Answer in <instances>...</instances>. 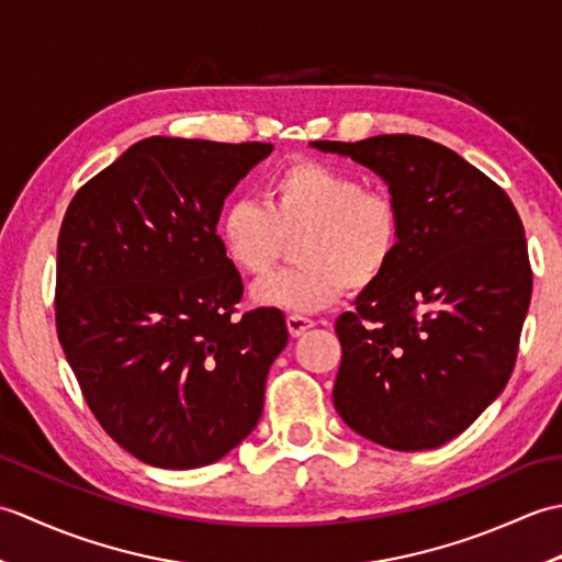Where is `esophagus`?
<instances>
[{"label": "esophagus", "instance_id": "1", "mask_svg": "<svg viewBox=\"0 0 562 562\" xmlns=\"http://www.w3.org/2000/svg\"><path fill=\"white\" fill-rule=\"evenodd\" d=\"M312 326H314V318L302 316V314H290L288 316V330H290L292 338H300L302 333L308 330Z\"/></svg>", "mask_w": 562, "mask_h": 562}]
</instances>
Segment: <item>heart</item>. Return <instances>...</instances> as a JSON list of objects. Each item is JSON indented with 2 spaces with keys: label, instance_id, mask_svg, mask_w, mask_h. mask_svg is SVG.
I'll list each match as a JSON object with an SVG mask.
<instances>
[{
  "label": "heart",
  "instance_id": "heart-1",
  "mask_svg": "<svg viewBox=\"0 0 562 562\" xmlns=\"http://www.w3.org/2000/svg\"><path fill=\"white\" fill-rule=\"evenodd\" d=\"M300 236L304 266L258 282L256 304L318 312L348 288H374L398 256L403 214L389 190L364 186L357 173L294 159L268 181V205L232 198L217 217L226 260L250 278L268 274Z\"/></svg>",
  "mask_w": 562,
  "mask_h": 562
}]
</instances>
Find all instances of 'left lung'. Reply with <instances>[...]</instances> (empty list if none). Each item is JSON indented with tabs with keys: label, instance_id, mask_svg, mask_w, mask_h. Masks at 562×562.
<instances>
[{
	"label": "left lung",
	"instance_id": "obj_1",
	"mask_svg": "<svg viewBox=\"0 0 562 562\" xmlns=\"http://www.w3.org/2000/svg\"><path fill=\"white\" fill-rule=\"evenodd\" d=\"M312 147L384 178L403 214L391 270L336 321L333 403L381 447L435 449L463 432L515 369L533 282L524 224L503 188L432 139Z\"/></svg>",
	"mask_w": 562,
	"mask_h": 562
}]
</instances>
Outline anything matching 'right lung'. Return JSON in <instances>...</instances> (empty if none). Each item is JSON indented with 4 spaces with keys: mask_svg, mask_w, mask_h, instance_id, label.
<instances>
[{
    "mask_svg": "<svg viewBox=\"0 0 562 562\" xmlns=\"http://www.w3.org/2000/svg\"><path fill=\"white\" fill-rule=\"evenodd\" d=\"M266 142L147 137L83 183L57 236L55 324L101 427L135 459L200 469L254 432L280 308L236 316L217 217Z\"/></svg>",
    "mask_w": 562,
    "mask_h": 562,
    "instance_id": "add662e5",
    "label": "right lung"
}]
</instances>
